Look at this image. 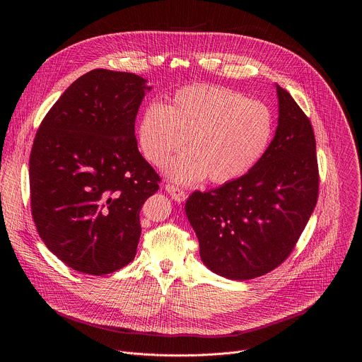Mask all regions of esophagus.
I'll return each instance as SVG.
<instances>
[{
    "mask_svg": "<svg viewBox=\"0 0 362 362\" xmlns=\"http://www.w3.org/2000/svg\"><path fill=\"white\" fill-rule=\"evenodd\" d=\"M165 190L170 194V197L173 199V200H176V202H183V200H186V197H187V194H186V192H183L182 189H179V187H176V186H173V185H165Z\"/></svg>",
    "mask_w": 362,
    "mask_h": 362,
    "instance_id": "1",
    "label": "esophagus"
}]
</instances>
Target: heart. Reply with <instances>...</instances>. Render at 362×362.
Returning a JSON list of instances; mask_svg holds the SVG:
<instances>
[{
  "mask_svg": "<svg viewBox=\"0 0 362 362\" xmlns=\"http://www.w3.org/2000/svg\"><path fill=\"white\" fill-rule=\"evenodd\" d=\"M272 129V115L262 101L226 87L196 84L175 91L168 106L151 101L140 117L137 141L147 162L163 166L186 139L187 150L166 166L168 177L180 185L206 177L226 183L262 158Z\"/></svg>",
  "mask_w": 362,
  "mask_h": 362,
  "instance_id": "b5f03b06",
  "label": "heart"
}]
</instances>
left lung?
I'll return each instance as SVG.
<instances>
[{
  "instance_id": "8db88e82",
  "label": "left lung",
  "mask_w": 362,
  "mask_h": 362,
  "mask_svg": "<svg viewBox=\"0 0 362 362\" xmlns=\"http://www.w3.org/2000/svg\"><path fill=\"white\" fill-rule=\"evenodd\" d=\"M275 86L278 127L262 158L239 179L208 192H193L185 204L202 262L233 281L253 279L279 267L318 199L311 122L292 95Z\"/></svg>"
}]
</instances>
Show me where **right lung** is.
Masks as SVG:
<instances>
[{
    "instance_id": "right-lung-1",
    "label": "right lung",
    "mask_w": 362,
    "mask_h": 362,
    "mask_svg": "<svg viewBox=\"0 0 362 362\" xmlns=\"http://www.w3.org/2000/svg\"><path fill=\"white\" fill-rule=\"evenodd\" d=\"M150 90L133 73L91 70L62 94L35 134L33 219L45 246L74 271L106 275L134 259L140 209L160 182L134 137Z\"/></svg>"
}]
</instances>
